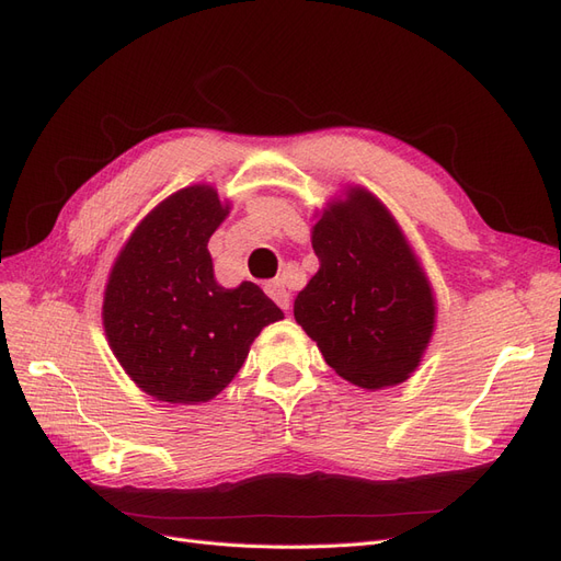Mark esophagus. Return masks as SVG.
Returning <instances> with one entry per match:
<instances>
[{
    "label": "esophagus",
    "mask_w": 561,
    "mask_h": 561,
    "mask_svg": "<svg viewBox=\"0 0 561 561\" xmlns=\"http://www.w3.org/2000/svg\"><path fill=\"white\" fill-rule=\"evenodd\" d=\"M264 290H266V295L274 299L278 307L283 309V311H287L290 309V293L285 290V285L280 283V280H271V283H266L264 285Z\"/></svg>",
    "instance_id": "obj_1"
}]
</instances>
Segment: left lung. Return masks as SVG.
Listing matches in <instances>:
<instances>
[{
	"label": "left lung",
	"mask_w": 561,
	"mask_h": 561,
	"mask_svg": "<svg viewBox=\"0 0 561 561\" xmlns=\"http://www.w3.org/2000/svg\"><path fill=\"white\" fill-rule=\"evenodd\" d=\"M320 268L295 320L339 377L365 390L410 379L435 330V295L398 219L365 186L313 215Z\"/></svg>",
	"instance_id": "obj_1"
}]
</instances>
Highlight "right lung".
<instances>
[{
  "instance_id": "right-lung-1",
  "label": "right lung",
  "mask_w": 561,
  "mask_h": 561,
  "mask_svg": "<svg viewBox=\"0 0 561 561\" xmlns=\"http://www.w3.org/2000/svg\"><path fill=\"white\" fill-rule=\"evenodd\" d=\"M231 210L210 184L163 198L116 254L103 325L118 365L147 396L208 402L243 367L250 344L283 311L257 285L215 280L210 236Z\"/></svg>"
}]
</instances>
